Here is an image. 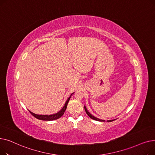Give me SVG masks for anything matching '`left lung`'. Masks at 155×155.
Masks as SVG:
<instances>
[{
	"label": "left lung",
	"instance_id": "8db88e82",
	"mask_svg": "<svg viewBox=\"0 0 155 155\" xmlns=\"http://www.w3.org/2000/svg\"><path fill=\"white\" fill-rule=\"evenodd\" d=\"M84 109H85V112H86V113H87V114L89 117H90L91 119H94V120H95L101 121V122H104V121H105V120H102V119H98V118H97V117H94V116H92V115L87 110V108H86L85 106H84ZM113 120H107V122H112V121H113Z\"/></svg>",
	"mask_w": 155,
	"mask_h": 155
}]
</instances>
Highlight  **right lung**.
Segmentation results:
<instances>
[{
  "label": "right lung",
  "mask_w": 155,
  "mask_h": 155,
  "mask_svg": "<svg viewBox=\"0 0 155 155\" xmlns=\"http://www.w3.org/2000/svg\"><path fill=\"white\" fill-rule=\"evenodd\" d=\"M72 94H71V95ZM71 95L69 97V98L67 99V102H65V104L64 105V106L63 107V108L58 112H57L56 114H51V115H38V114H36L32 113V112H31L29 110V111L30 112V113L35 117L37 118L38 119H39V120H53L58 119H59L60 117H61L63 115V114L64 113V111L66 110V109L67 107L68 103V102H69V101L70 99Z\"/></svg>",
  "instance_id": "right-lung-1"
}]
</instances>
